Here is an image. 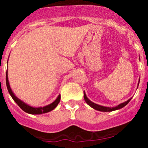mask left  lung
<instances>
[{
    "instance_id": "1",
    "label": "left lung",
    "mask_w": 148,
    "mask_h": 148,
    "mask_svg": "<svg viewBox=\"0 0 148 148\" xmlns=\"http://www.w3.org/2000/svg\"><path fill=\"white\" fill-rule=\"evenodd\" d=\"M84 100L85 101L87 102V104L88 105H90L91 108H92L93 109L96 110H99V111H102V112H110V111H113V110H119L121 108H124L125 106H126L128 103L130 102V101L131 100V99H128L127 101H126L124 103H121V104H119L118 106H116L115 108H107V107H104V106H101L99 105V104H96L95 103L92 102L91 101L89 100L88 98L87 97V95H86L85 92H84Z\"/></svg>"
}]
</instances>
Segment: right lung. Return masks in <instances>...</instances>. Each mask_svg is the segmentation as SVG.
Wrapping results in <instances>:
<instances>
[{"instance_id":"1","label":"right lung","mask_w":148,"mask_h":148,"mask_svg":"<svg viewBox=\"0 0 148 148\" xmlns=\"http://www.w3.org/2000/svg\"><path fill=\"white\" fill-rule=\"evenodd\" d=\"M6 87H7V90L10 92V95L12 96V98L13 99V100L15 101V102L17 103L19 107L23 110L24 112L27 113H29V114H42V113H48L49 111L53 110L55 108L57 107V105L58 104V103L60 102V100H61V95H58V98L56 99L55 101H53L52 104H49V105H47L45 107H43V108H33V107H31V106L28 105V104H25V103L22 101L21 100H20L19 99L15 96L13 93V92L12 91L11 88H10V83H9V80H8V75L7 73H6Z\"/></svg>"}]
</instances>
